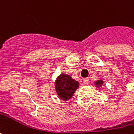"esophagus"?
Returning <instances> with one entry per match:
<instances>
[{
    "mask_svg": "<svg viewBox=\"0 0 134 134\" xmlns=\"http://www.w3.org/2000/svg\"><path fill=\"white\" fill-rule=\"evenodd\" d=\"M83 84L85 85H89V84H90V79H89V78H85V79H84Z\"/></svg>",
    "mask_w": 134,
    "mask_h": 134,
    "instance_id": "esophagus-1",
    "label": "esophagus"
}]
</instances>
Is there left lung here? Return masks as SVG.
I'll use <instances>...</instances> for the list:
<instances>
[{"instance_id":"obj_1","label":"left lung","mask_w":134,"mask_h":134,"mask_svg":"<svg viewBox=\"0 0 134 134\" xmlns=\"http://www.w3.org/2000/svg\"><path fill=\"white\" fill-rule=\"evenodd\" d=\"M104 85V80L102 79H99V80H97L94 82V86L97 89H101V87H102Z\"/></svg>"}]
</instances>
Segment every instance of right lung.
<instances>
[{
    "instance_id": "1",
    "label": "right lung",
    "mask_w": 134,
    "mask_h": 134,
    "mask_svg": "<svg viewBox=\"0 0 134 134\" xmlns=\"http://www.w3.org/2000/svg\"><path fill=\"white\" fill-rule=\"evenodd\" d=\"M79 87V82L64 73L59 75L54 82L55 92L58 97L63 101L70 99Z\"/></svg>"
}]
</instances>
